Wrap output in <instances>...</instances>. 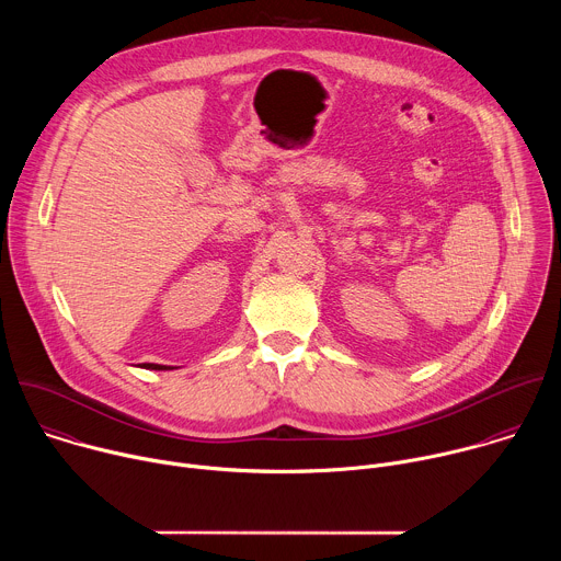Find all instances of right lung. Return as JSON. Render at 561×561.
I'll list each match as a JSON object with an SVG mask.
<instances>
[{
    "label": "right lung",
    "mask_w": 561,
    "mask_h": 561,
    "mask_svg": "<svg viewBox=\"0 0 561 561\" xmlns=\"http://www.w3.org/2000/svg\"><path fill=\"white\" fill-rule=\"evenodd\" d=\"M144 368H150V370H169V368H173V366H162V364H144Z\"/></svg>",
    "instance_id": "right-lung-1"
}]
</instances>
